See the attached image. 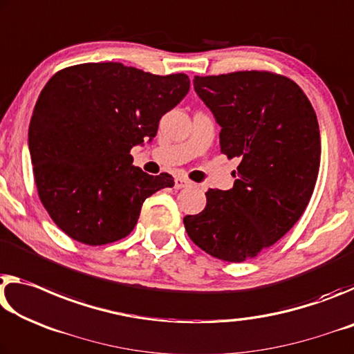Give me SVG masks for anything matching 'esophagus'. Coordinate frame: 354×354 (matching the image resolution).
<instances>
[{
	"label": "esophagus",
	"mask_w": 354,
	"mask_h": 354,
	"mask_svg": "<svg viewBox=\"0 0 354 354\" xmlns=\"http://www.w3.org/2000/svg\"><path fill=\"white\" fill-rule=\"evenodd\" d=\"M189 185H191V182L187 180V178H183V177H177L176 182H174V187H176L177 189L187 188V187H189Z\"/></svg>",
	"instance_id": "obj_1"
}]
</instances>
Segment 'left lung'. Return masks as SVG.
Wrapping results in <instances>:
<instances>
[{
	"mask_svg": "<svg viewBox=\"0 0 354 354\" xmlns=\"http://www.w3.org/2000/svg\"><path fill=\"white\" fill-rule=\"evenodd\" d=\"M193 83L221 127V152L240 165L234 188L208 189L205 208L185 216V229L210 256L245 262L281 240L309 204L322 155L317 114L295 81L273 72Z\"/></svg>",
	"mask_w": 354,
	"mask_h": 354,
	"instance_id": "left-lung-1",
	"label": "left lung"
}]
</instances>
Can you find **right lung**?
I'll list each match as a JSON object with an SVG mask.
<instances>
[{"label":"right lung","mask_w":354,"mask_h":354,"mask_svg":"<svg viewBox=\"0 0 354 354\" xmlns=\"http://www.w3.org/2000/svg\"><path fill=\"white\" fill-rule=\"evenodd\" d=\"M189 91L185 73L161 77L120 62L66 67L48 80L28 131L40 202L64 234L89 246L125 239L169 174L133 166V146L152 141L163 114Z\"/></svg>","instance_id":"1"}]
</instances>
